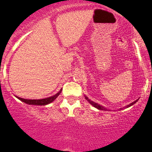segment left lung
<instances>
[{
  "label": "left lung",
  "instance_id": "8db88e82",
  "mask_svg": "<svg viewBox=\"0 0 152 152\" xmlns=\"http://www.w3.org/2000/svg\"><path fill=\"white\" fill-rule=\"evenodd\" d=\"M85 98H86V99L87 101H88V102H89V104H91L92 106H94V107L95 108H96V109H99V110H103V111H106V108H104V106H101V105H99V104H97V103H95V102H92V101H91L90 99H88V98H87L86 96H85ZM138 101V99L137 100H136L135 102H132V104H130L129 105H128V106H126V108H128V107H129V106H132V105H134V104H135L136 102H137Z\"/></svg>",
  "mask_w": 152,
  "mask_h": 152
}]
</instances>
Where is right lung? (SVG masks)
Instances as JSON below:
<instances>
[{"instance_id":"right-lung-1","label":"right lung","mask_w":152,"mask_h":152,"mask_svg":"<svg viewBox=\"0 0 152 152\" xmlns=\"http://www.w3.org/2000/svg\"><path fill=\"white\" fill-rule=\"evenodd\" d=\"M61 89L60 90V91L58 93L53 96L48 97V98L43 99H22L20 98V97L16 96L19 100L22 101L23 102L26 103L27 104H30V105H39V106H44L46 105V104H50V103L53 102L58 97V96L61 94Z\"/></svg>"}]
</instances>
